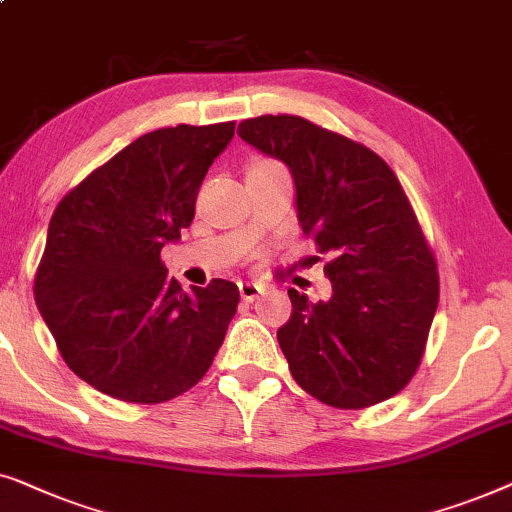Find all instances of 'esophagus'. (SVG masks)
<instances>
[{"label":"esophagus","instance_id":"1","mask_svg":"<svg viewBox=\"0 0 512 512\" xmlns=\"http://www.w3.org/2000/svg\"><path fill=\"white\" fill-rule=\"evenodd\" d=\"M262 290L264 285L253 283V280H243V283H239V292L243 301H255L259 294H262Z\"/></svg>","mask_w":512,"mask_h":512}]
</instances>
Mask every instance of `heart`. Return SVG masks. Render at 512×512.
Here are the masks:
<instances>
[{
	"mask_svg": "<svg viewBox=\"0 0 512 512\" xmlns=\"http://www.w3.org/2000/svg\"><path fill=\"white\" fill-rule=\"evenodd\" d=\"M259 164H271V162H259Z\"/></svg>",
	"mask_w": 512,
	"mask_h": 512,
	"instance_id": "b5f03b06",
	"label": "heart"
}]
</instances>
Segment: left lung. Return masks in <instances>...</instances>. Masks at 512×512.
I'll return each mask as SVG.
<instances>
[{"label":"left lung","mask_w":512,"mask_h":512,"mask_svg":"<svg viewBox=\"0 0 512 512\" xmlns=\"http://www.w3.org/2000/svg\"><path fill=\"white\" fill-rule=\"evenodd\" d=\"M239 136L287 164L299 225L329 255V301L287 290L278 343L294 380L334 408L394 397L422 362L438 306L436 259L399 178L362 143L299 115L243 120Z\"/></svg>","instance_id":"8db88e82"}]
</instances>
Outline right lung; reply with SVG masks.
Masks as SVG:
<instances>
[{
	"label": "right lung",
	"mask_w": 512,
	"mask_h": 512,
	"mask_svg": "<svg viewBox=\"0 0 512 512\" xmlns=\"http://www.w3.org/2000/svg\"><path fill=\"white\" fill-rule=\"evenodd\" d=\"M234 122L155 129L57 204L34 299L71 371L127 403H162L199 383L239 306L213 278L183 292L160 253L194 218L201 181Z\"/></svg>",
	"instance_id": "add662e5"
}]
</instances>
